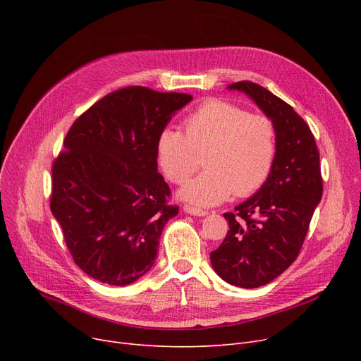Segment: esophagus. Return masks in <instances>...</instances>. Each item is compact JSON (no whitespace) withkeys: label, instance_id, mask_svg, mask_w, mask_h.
<instances>
[{"label":"esophagus","instance_id":"esophagus-1","mask_svg":"<svg viewBox=\"0 0 361 361\" xmlns=\"http://www.w3.org/2000/svg\"><path fill=\"white\" fill-rule=\"evenodd\" d=\"M184 211H185L187 214L195 215V216H204V215H207V211L200 209V207H195V206H192V204H184Z\"/></svg>","mask_w":361,"mask_h":361}]
</instances>
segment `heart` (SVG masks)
Returning a JSON list of instances; mask_svg holds the SVG:
<instances>
[{
    "mask_svg": "<svg viewBox=\"0 0 361 361\" xmlns=\"http://www.w3.org/2000/svg\"><path fill=\"white\" fill-rule=\"evenodd\" d=\"M184 128L166 127L157 142L159 165L176 184L188 180L199 165V152L207 149V168L183 188V199L218 204L233 193L249 196L268 180L276 158V128L269 117L209 99L184 120Z\"/></svg>",
    "mask_w": 361,
    "mask_h": 361,
    "instance_id": "heart-1",
    "label": "heart"
}]
</instances>
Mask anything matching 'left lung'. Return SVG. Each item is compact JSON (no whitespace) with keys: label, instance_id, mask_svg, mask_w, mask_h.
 Segmentation results:
<instances>
[{"label":"left lung","instance_id":"obj_1","mask_svg":"<svg viewBox=\"0 0 361 361\" xmlns=\"http://www.w3.org/2000/svg\"><path fill=\"white\" fill-rule=\"evenodd\" d=\"M259 105L276 128V158L260 190L224 214L228 221L219 247L211 252L215 272L231 286H267L297 259L324 193L319 149L310 127L286 101L263 86L230 85Z\"/></svg>","mask_w":361,"mask_h":361}]
</instances>
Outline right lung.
<instances>
[{
  "label": "right lung",
  "instance_id": "right-lung-1",
  "mask_svg": "<svg viewBox=\"0 0 361 361\" xmlns=\"http://www.w3.org/2000/svg\"><path fill=\"white\" fill-rule=\"evenodd\" d=\"M192 94L127 86L73 123L52 162L51 212L78 267L109 286H128L155 263L169 218V185L157 142Z\"/></svg>",
  "mask_w": 361,
  "mask_h": 361
}]
</instances>
